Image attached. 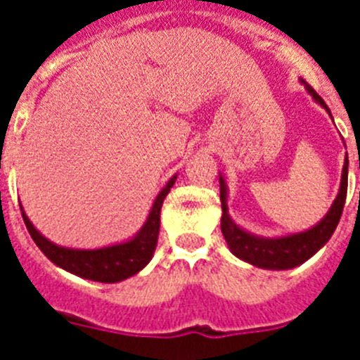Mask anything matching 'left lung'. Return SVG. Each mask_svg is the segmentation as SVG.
<instances>
[{
	"instance_id": "8db88e82",
	"label": "left lung",
	"mask_w": 360,
	"mask_h": 360,
	"mask_svg": "<svg viewBox=\"0 0 360 360\" xmlns=\"http://www.w3.org/2000/svg\"><path fill=\"white\" fill-rule=\"evenodd\" d=\"M308 93L316 98V103H319L327 112V104L318 93L314 91L312 87L307 86ZM347 194V158L342 169V183L340 192L336 196L333 207L327 213L319 224H316L312 230L302 231V233H295V236L278 237V239H262V237H254L250 233H246L245 230H240L239 226L230 219L228 214V203H226V183L220 177V202H222V220H220V228L224 233V239L230 246V250L236 254L237 257L245 259V262L256 265V267L263 269H293L297 265H301L312 257L321 246L330 239V236L335 233L336 226L340 222L342 211H344V203H346Z\"/></svg>"
}]
</instances>
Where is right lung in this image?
Wrapping results in <instances>:
<instances>
[{
	"mask_svg": "<svg viewBox=\"0 0 360 360\" xmlns=\"http://www.w3.org/2000/svg\"><path fill=\"white\" fill-rule=\"evenodd\" d=\"M175 179H177V175H174L168 181V185L160 191L140 233L134 239L121 243V245L97 248V250L65 248V246L53 245L46 237H42L35 230V226L31 224L30 219L25 217L24 211H22V217H24L25 228L35 240V245L58 267L65 269L76 276H82V278L95 280V282H106V284L121 282V280L129 278L138 271H141L147 263L151 262L153 252L157 246L158 230H160V207H162L164 198L169 192V188L174 186Z\"/></svg>",
	"mask_w": 360,
	"mask_h": 360,
	"instance_id": "right-lung-1",
	"label": "right lung"
}]
</instances>
